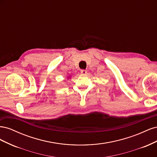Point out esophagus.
I'll list each match as a JSON object with an SVG mask.
<instances>
[{
    "mask_svg": "<svg viewBox=\"0 0 157 157\" xmlns=\"http://www.w3.org/2000/svg\"><path fill=\"white\" fill-rule=\"evenodd\" d=\"M80 73L82 74V75H86L87 73V71L86 70H81L80 71Z\"/></svg>",
    "mask_w": 157,
    "mask_h": 157,
    "instance_id": "34e87169",
    "label": "esophagus"
}]
</instances>
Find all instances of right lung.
<instances>
[{"label": "right lung", "instance_id": "obj_1", "mask_svg": "<svg viewBox=\"0 0 157 157\" xmlns=\"http://www.w3.org/2000/svg\"><path fill=\"white\" fill-rule=\"evenodd\" d=\"M71 76H69V77H67V79H69V78H71Z\"/></svg>", "mask_w": 157, "mask_h": 157}]
</instances>
